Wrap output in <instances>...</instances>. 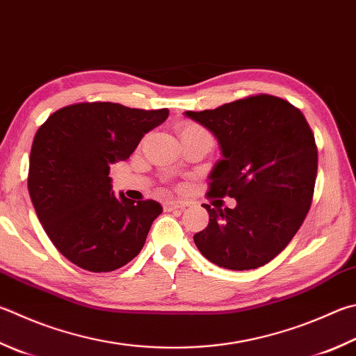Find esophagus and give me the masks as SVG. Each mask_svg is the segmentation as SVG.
<instances>
[{"instance_id":"1","label":"esophagus","mask_w":356,"mask_h":356,"mask_svg":"<svg viewBox=\"0 0 356 356\" xmlns=\"http://www.w3.org/2000/svg\"><path fill=\"white\" fill-rule=\"evenodd\" d=\"M185 207H188V202H185V200H168V202L165 204V209L168 211L184 210Z\"/></svg>"}]
</instances>
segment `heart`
<instances>
[{
  "mask_svg": "<svg viewBox=\"0 0 356 356\" xmlns=\"http://www.w3.org/2000/svg\"><path fill=\"white\" fill-rule=\"evenodd\" d=\"M199 132H205L202 127L195 124V122H184L179 127V137H185V135H193V134H199Z\"/></svg>",
  "mask_w": 356,
  "mask_h": 356,
  "instance_id": "1",
  "label": "heart"
}]
</instances>
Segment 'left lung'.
I'll list each match as a JSON object with an SVG mask.
<instances>
[{
	"label": "left lung",
	"instance_id": "1",
	"mask_svg": "<svg viewBox=\"0 0 356 356\" xmlns=\"http://www.w3.org/2000/svg\"><path fill=\"white\" fill-rule=\"evenodd\" d=\"M184 115L209 129L222 154L209 195L236 200L235 209L204 204L210 221L195 235L196 248L219 268L263 266L293 240L312 207L318 147L305 116L269 95Z\"/></svg>",
	"mask_w": 356,
	"mask_h": 356
}]
</instances>
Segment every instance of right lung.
<instances>
[{
  "mask_svg": "<svg viewBox=\"0 0 356 356\" xmlns=\"http://www.w3.org/2000/svg\"><path fill=\"white\" fill-rule=\"evenodd\" d=\"M168 115V108L81 102L54 112L37 131L29 196L49 240L76 266L111 273L143 249L163 209L152 199L131 200L122 193L116 197L108 172Z\"/></svg>",
  "mask_w": 356,
  "mask_h": 356,
  "instance_id": "1",
  "label": "right lung"
}]
</instances>
